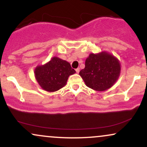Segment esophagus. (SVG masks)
Wrapping results in <instances>:
<instances>
[{
	"instance_id": "1",
	"label": "esophagus",
	"mask_w": 147,
	"mask_h": 147,
	"mask_svg": "<svg viewBox=\"0 0 147 147\" xmlns=\"http://www.w3.org/2000/svg\"><path fill=\"white\" fill-rule=\"evenodd\" d=\"M75 70H76V72H77V73H79V68H77Z\"/></svg>"
}]
</instances>
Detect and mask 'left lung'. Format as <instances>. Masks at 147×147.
Here are the masks:
<instances>
[{"instance_id": "obj_1", "label": "left lung", "mask_w": 147, "mask_h": 147, "mask_svg": "<svg viewBox=\"0 0 147 147\" xmlns=\"http://www.w3.org/2000/svg\"><path fill=\"white\" fill-rule=\"evenodd\" d=\"M121 72L119 61L107 52L90 53L85 68L79 72L88 87L96 91L108 90L115 84Z\"/></svg>"}]
</instances>
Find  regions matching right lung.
<instances>
[{
	"label": "right lung",
	"instance_id": "1",
	"mask_svg": "<svg viewBox=\"0 0 147 147\" xmlns=\"http://www.w3.org/2000/svg\"><path fill=\"white\" fill-rule=\"evenodd\" d=\"M75 72L70 63L57 57H54L44 65L36 66L34 76L41 88L51 92L65 86L69 76Z\"/></svg>",
	"mask_w": 147,
	"mask_h": 147
}]
</instances>
